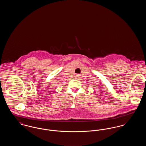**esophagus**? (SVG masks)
<instances>
[{
  "label": "esophagus",
  "instance_id": "1",
  "mask_svg": "<svg viewBox=\"0 0 146 146\" xmlns=\"http://www.w3.org/2000/svg\"><path fill=\"white\" fill-rule=\"evenodd\" d=\"M79 77H80V76H79V74H76V75H75V78L76 79H78Z\"/></svg>",
  "mask_w": 146,
  "mask_h": 146
}]
</instances>
